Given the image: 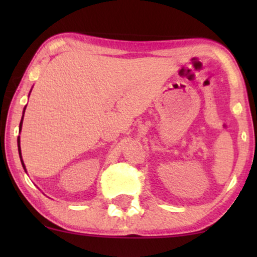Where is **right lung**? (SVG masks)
<instances>
[{"mask_svg": "<svg viewBox=\"0 0 257 257\" xmlns=\"http://www.w3.org/2000/svg\"><path fill=\"white\" fill-rule=\"evenodd\" d=\"M29 94H30V93H29ZM24 110H26V107H24ZM23 113H24V111H23ZM22 122H23V117H22V120H21V122H20V132H21V128H22ZM17 145H19V153H20V158H21V163H22V166H23L24 170H26V166H24V163H23V160H22V154H21L20 137H19V139H17Z\"/></svg>", "mask_w": 257, "mask_h": 257, "instance_id": "right-lung-1", "label": "right lung"}]
</instances>
